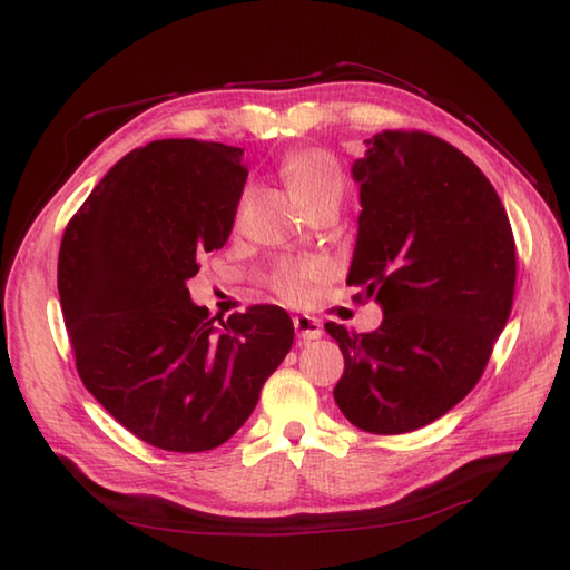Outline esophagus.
Returning a JSON list of instances; mask_svg holds the SVG:
<instances>
[{"label": "esophagus", "instance_id": "34e87169", "mask_svg": "<svg viewBox=\"0 0 570 570\" xmlns=\"http://www.w3.org/2000/svg\"><path fill=\"white\" fill-rule=\"evenodd\" d=\"M293 322H295V332H297L302 342L320 340V336H322V324L317 320H312L307 315H297Z\"/></svg>", "mask_w": 570, "mask_h": 570}]
</instances>
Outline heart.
Here are the masks:
<instances>
[{"label":"heart","mask_w":570,"mask_h":570,"mask_svg":"<svg viewBox=\"0 0 570 570\" xmlns=\"http://www.w3.org/2000/svg\"><path fill=\"white\" fill-rule=\"evenodd\" d=\"M283 179L302 212H309L332 194H342L344 187L340 165L324 149H302L289 155L283 165ZM320 273L315 263H283L271 275V287L283 299H297L312 281H317Z\"/></svg>","instance_id":"heart-1"}]
</instances>
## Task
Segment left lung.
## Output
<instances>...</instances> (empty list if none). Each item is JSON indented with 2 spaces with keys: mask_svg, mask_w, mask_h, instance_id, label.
I'll use <instances>...</instances> for the list:
<instances>
[{
  "mask_svg": "<svg viewBox=\"0 0 570 570\" xmlns=\"http://www.w3.org/2000/svg\"><path fill=\"white\" fill-rule=\"evenodd\" d=\"M352 177L362 214L346 285L383 322L368 334L324 324L344 354L334 401L362 431L401 435L480 381L512 312L514 236L490 179L435 135H374Z\"/></svg>",
  "mask_w": 570,
  "mask_h": 570,
  "instance_id": "1",
  "label": "left lung"
}]
</instances>
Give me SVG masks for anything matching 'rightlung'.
<instances>
[{"instance_id": "1", "label": "right lung", "mask_w": 570, "mask_h": 570, "mask_svg": "<svg viewBox=\"0 0 570 570\" xmlns=\"http://www.w3.org/2000/svg\"><path fill=\"white\" fill-rule=\"evenodd\" d=\"M246 177L240 147L155 139L125 155L66 226L58 295L80 381L161 450L224 445L295 340L283 307L216 324L189 297L196 258L230 236Z\"/></svg>"}]
</instances>
